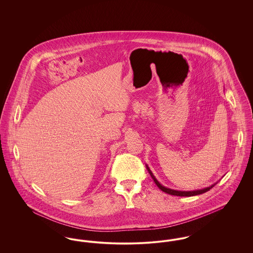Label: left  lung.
I'll use <instances>...</instances> for the list:
<instances>
[{
    "label": "left lung",
    "instance_id": "8db88e82",
    "mask_svg": "<svg viewBox=\"0 0 253 253\" xmlns=\"http://www.w3.org/2000/svg\"><path fill=\"white\" fill-rule=\"evenodd\" d=\"M146 168L148 169V171H149L150 175L152 176V178H153L154 181H155V183L157 184V187H158L162 192L168 193V194H170V195H176V196H194V195L202 194V193H206V192H208V191H210L213 186H215V185H216V183H215V184H213V185H211V186H210V187H207V188L201 189V190H195V191H188V192H187V191H176V190L169 189L167 187H164L163 185H161V184L157 181V178L155 177V175L153 174L152 170H151L150 168L148 167V165H146Z\"/></svg>",
    "mask_w": 253,
    "mask_h": 253
}]
</instances>
